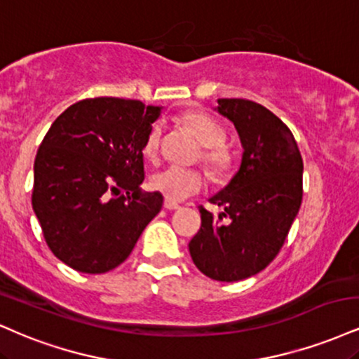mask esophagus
Listing matches in <instances>:
<instances>
[{
	"label": "esophagus",
	"mask_w": 359,
	"mask_h": 359,
	"mask_svg": "<svg viewBox=\"0 0 359 359\" xmlns=\"http://www.w3.org/2000/svg\"><path fill=\"white\" fill-rule=\"evenodd\" d=\"M163 207H165L167 210H177V209H180L179 204H175V202H170V201H165V204H163Z\"/></svg>",
	"instance_id": "34e87169"
}]
</instances>
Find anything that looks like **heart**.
I'll list each match as a JSON object with an SVG mask.
<instances>
[{"label": "heart", "instance_id": "heart-1", "mask_svg": "<svg viewBox=\"0 0 359 359\" xmlns=\"http://www.w3.org/2000/svg\"><path fill=\"white\" fill-rule=\"evenodd\" d=\"M182 123L197 137V140L204 145L202 150V162L214 177H224L231 172L232 158L231 150L224 145V128L210 115L201 110H189L180 116ZM162 122L154 123L145 137L144 154L149 158H155L161 149L162 142ZM204 175L194 168H184L170 165L157 172L152 177V187L161 192L167 201L182 202L185 198L196 196L204 189Z\"/></svg>", "mask_w": 359, "mask_h": 359}]
</instances>
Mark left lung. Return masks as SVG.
Returning <instances> with one entry per match:
<instances>
[{
	"label": "left lung",
	"instance_id": "8db88e82",
	"mask_svg": "<svg viewBox=\"0 0 359 359\" xmlns=\"http://www.w3.org/2000/svg\"><path fill=\"white\" fill-rule=\"evenodd\" d=\"M217 103L215 110L239 133L243 161L231 182L209 198L224 212L214 217L198 209L202 226L189 250L207 278L234 283L261 273L283 248L303 201V158L286 123L266 107L244 98Z\"/></svg>",
	"mask_w": 359,
	"mask_h": 359
}]
</instances>
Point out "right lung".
Here are the masks:
<instances>
[{"mask_svg": "<svg viewBox=\"0 0 359 359\" xmlns=\"http://www.w3.org/2000/svg\"><path fill=\"white\" fill-rule=\"evenodd\" d=\"M161 110L138 100L86 98L46 132L34 158L32 204L51 252L72 269H115L161 212L162 194L140 189L145 137Z\"/></svg>", "mask_w": 359, "mask_h": 359, "instance_id": "obj_1", "label": "right lung"}]
</instances>
